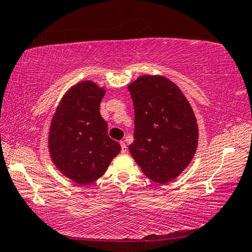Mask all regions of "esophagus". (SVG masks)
<instances>
[{"label": "esophagus", "mask_w": 252, "mask_h": 252, "mask_svg": "<svg viewBox=\"0 0 252 252\" xmlns=\"http://www.w3.org/2000/svg\"><path fill=\"white\" fill-rule=\"evenodd\" d=\"M120 146H122V153L123 154L127 153V147H126V144H125V142H124V141H120Z\"/></svg>", "instance_id": "1"}]
</instances>
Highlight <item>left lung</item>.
Segmentation results:
<instances>
[{
    "mask_svg": "<svg viewBox=\"0 0 252 252\" xmlns=\"http://www.w3.org/2000/svg\"><path fill=\"white\" fill-rule=\"evenodd\" d=\"M134 105L129 153L148 178L165 184L188 166L196 153L198 126L188 99L163 75H141L128 85Z\"/></svg>",
    "mask_w": 252,
    "mask_h": 252,
    "instance_id": "left-lung-1",
    "label": "left lung"
}]
</instances>
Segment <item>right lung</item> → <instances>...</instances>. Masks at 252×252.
<instances>
[{
  "label": "right lung",
  "instance_id": "right-lung-1",
  "mask_svg": "<svg viewBox=\"0 0 252 252\" xmlns=\"http://www.w3.org/2000/svg\"><path fill=\"white\" fill-rule=\"evenodd\" d=\"M105 92L91 80L79 82L65 93L51 119V160L75 184L85 186L101 178L122 150L109 137L108 124L99 113Z\"/></svg>",
  "mask_w": 252,
  "mask_h": 252
}]
</instances>
